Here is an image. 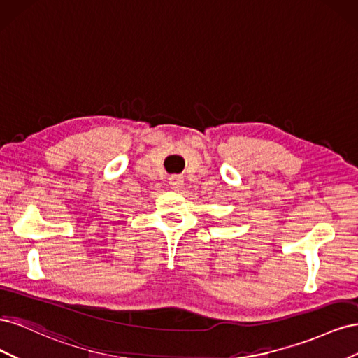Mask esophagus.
Instances as JSON below:
<instances>
[{"label":"esophagus","mask_w":358,"mask_h":358,"mask_svg":"<svg viewBox=\"0 0 358 358\" xmlns=\"http://www.w3.org/2000/svg\"><path fill=\"white\" fill-rule=\"evenodd\" d=\"M169 185H170L171 189L179 191V189H182V187H183V179H182L180 176H171V178L169 179Z\"/></svg>","instance_id":"34e87169"}]
</instances>
